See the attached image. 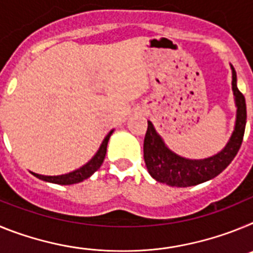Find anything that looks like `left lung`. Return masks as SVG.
Listing matches in <instances>:
<instances>
[{"label": "left lung", "instance_id": "1", "mask_svg": "<svg viewBox=\"0 0 253 253\" xmlns=\"http://www.w3.org/2000/svg\"><path fill=\"white\" fill-rule=\"evenodd\" d=\"M231 69L232 91L234 95L237 113L233 133L224 148L211 157L203 158V160H190V158L181 157L166 146V143L163 142L160 134L154 129L153 124L148 122L143 151H144V162L147 169L154 180L169 186H195L218 176L236 157L245 135L247 111H246L245 96L237 87V75L232 64Z\"/></svg>", "mask_w": 253, "mask_h": 253}]
</instances>
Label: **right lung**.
I'll use <instances>...</instances> for the list:
<instances>
[{"label": "right lung", "mask_w": 253, "mask_h": 253, "mask_svg": "<svg viewBox=\"0 0 253 253\" xmlns=\"http://www.w3.org/2000/svg\"><path fill=\"white\" fill-rule=\"evenodd\" d=\"M114 133L113 130L109 131L106 137L102 140L101 146H100L99 151L96 152L95 156L91 158L86 165H84L80 169H75L72 172H68V173H64V175H58V176H44L39 175V173H35V172H31L35 177L40 178V180L46 181V182H51V184H58V185H72V184H78L81 181L86 180V178L91 177V176L95 173L97 169H100V166L102 165L105 160V154H106V148H107V142L110 139L111 134Z\"/></svg>", "instance_id": "add662e5"}]
</instances>
